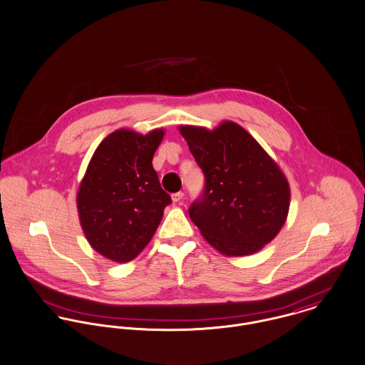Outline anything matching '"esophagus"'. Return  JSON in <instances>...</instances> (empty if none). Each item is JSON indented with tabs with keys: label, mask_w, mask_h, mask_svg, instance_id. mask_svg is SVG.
<instances>
[{
	"label": "esophagus",
	"mask_w": 365,
	"mask_h": 365,
	"mask_svg": "<svg viewBox=\"0 0 365 365\" xmlns=\"http://www.w3.org/2000/svg\"><path fill=\"white\" fill-rule=\"evenodd\" d=\"M183 196H185V193H183V192H178V193H173V195H172V202H180V200L183 199Z\"/></svg>",
	"instance_id": "obj_1"
}]
</instances>
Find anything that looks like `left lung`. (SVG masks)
<instances>
[{
	"label": "left lung",
	"instance_id": "left-lung-1",
	"mask_svg": "<svg viewBox=\"0 0 365 365\" xmlns=\"http://www.w3.org/2000/svg\"><path fill=\"white\" fill-rule=\"evenodd\" d=\"M179 131L205 176L202 197L189 208L204 240L225 256H247L272 242L291 197L280 166L238 123Z\"/></svg>",
	"mask_w": 365,
	"mask_h": 365
}]
</instances>
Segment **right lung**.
<instances>
[{
	"mask_svg": "<svg viewBox=\"0 0 365 365\" xmlns=\"http://www.w3.org/2000/svg\"><path fill=\"white\" fill-rule=\"evenodd\" d=\"M165 135L120 128L95 150L82 178L77 208L86 241L102 256L127 263L154 237L170 196L153 158Z\"/></svg>",
	"mask_w": 365,
	"mask_h": 365,
	"instance_id": "right-lung-1",
	"label": "right lung"
}]
</instances>
